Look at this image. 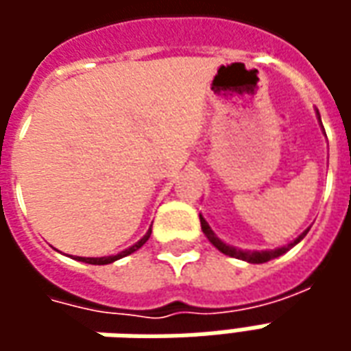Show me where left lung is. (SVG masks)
Masks as SVG:
<instances>
[{
    "instance_id": "1",
    "label": "left lung",
    "mask_w": 351,
    "mask_h": 351,
    "mask_svg": "<svg viewBox=\"0 0 351 351\" xmlns=\"http://www.w3.org/2000/svg\"><path fill=\"white\" fill-rule=\"evenodd\" d=\"M319 116V114H317ZM322 122V120H319ZM325 133V131H324ZM199 220H201V229H203V233H205V237L210 241V243L218 248V250L221 252V254H226V256H229V258H237V259H243V261H248V263H267V261H271V259L274 258H280L282 254H286L287 250H291L295 244H299L304 239V235L308 233V229L306 231H302L301 235L297 237L295 241H291L289 244H286V246H280V248H274V250H241V248H237V246H231V244H226L221 239H218L216 237V233H214L213 229H210V226H208V221L199 214Z\"/></svg>"
}]
</instances>
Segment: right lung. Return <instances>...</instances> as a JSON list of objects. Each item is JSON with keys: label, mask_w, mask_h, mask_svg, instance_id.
<instances>
[{"label": "right lung", "mask_w": 351, "mask_h": 351, "mask_svg": "<svg viewBox=\"0 0 351 351\" xmlns=\"http://www.w3.org/2000/svg\"><path fill=\"white\" fill-rule=\"evenodd\" d=\"M150 233H152V228L146 231V235L141 239V241H137V243L133 244V246H130V248H125V250H122L120 254H116V256H105V258H79L77 256V261H82V263H90V265H108L112 263V261H116V259H122L125 258V256H130V254H133V252H137L143 244L150 239Z\"/></svg>", "instance_id": "add662e5"}]
</instances>
